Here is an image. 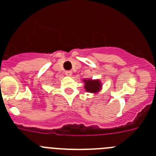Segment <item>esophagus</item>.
Instances as JSON below:
<instances>
[{"mask_svg": "<svg viewBox=\"0 0 156 156\" xmlns=\"http://www.w3.org/2000/svg\"><path fill=\"white\" fill-rule=\"evenodd\" d=\"M65 75L68 77H71V75H72V72H71V71H65Z\"/></svg>", "mask_w": 156, "mask_h": 156, "instance_id": "obj_1", "label": "esophagus"}]
</instances>
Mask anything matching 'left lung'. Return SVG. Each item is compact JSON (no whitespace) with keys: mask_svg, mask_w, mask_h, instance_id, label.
Returning <instances> with one entry per match:
<instances>
[{"mask_svg":"<svg viewBox=\"0 0 156 156\" xmlns=\"http://www.w3.org/2000/svg\"><path fill=\"white\" fill-rule=\"evenodd\" d=\"M83 82L85 84L84 88L87 92L96 93L99 92L102 88V84L99 79H91V78H85L83 80Z\"/></svg>","mask_w":156,"mask_h":156,"instance_id":"obj_1","label":"left lung"}]
</instances>
